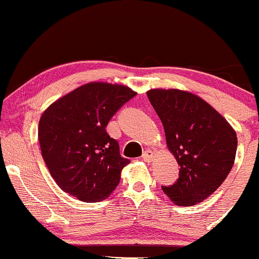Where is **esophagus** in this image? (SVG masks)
Segmentation results:
<instances>
[{
    "label": "esophagus",
    "instance_id": "1",
    "mask_svg": "<svg viewBox=\"0 0 259 259\" xmlns=\"http://www.w3.org/2000/svg\"><path fill=\"white\" fill-rule=\"evenodd\" d=\"M142 158H143L145 161H152L154 158V152L152 149H145L143 152V155H142Z\"/></svg>",
    "mask_w": 259,
    "mask_h": 259
}]
</instances>
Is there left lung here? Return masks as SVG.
I'll list each match as a JSON object with an SVG mask.
<instances>
[{"instance_id": "obj_1", "label": "left lung", "mask_w": 259, "mask_h": 259, "mask_svg": "<svg viewBox=\"0 0 259 259\" xmlns=\"http://www.w3.org/2000/svg\"><path fill=\"white\" fill-rule=\"evenodd\" d=\"M147 95L162 122L167 149L180 165L177 181L162 186V191L176 205L200 203L230 172L236 132L213 106L192 93L150 89Z\"/></svg>"}]
</instances>
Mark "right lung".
<instances>
[{
	"label": "right lung",
	"instance_id": "1",
	"mask_svg": "<svg viewBox=\"0 0 259 259\" xmlns=\"http://www.w3.org/2000/svg\"><path fill=\"white\" fill-rule=\"evenodd\" d=\"M137 94L122 84L91 82L57 99L42 112L37 137L50 175L66 193L83 202L107 198L120 184L122 158L106 126Z\"/></svg>",
	"mask_w": 259,
	"mask_h": 259
}]
</instances>
